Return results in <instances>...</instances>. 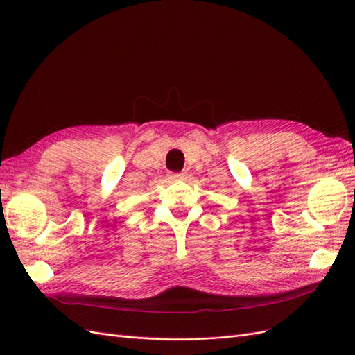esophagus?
Instances as JSON below:
<instances>
[{"label": "esophagus", "instance_id": "34e87169", "mask_svg": "<svg viewBox=\"0 0 355 355\" xmlns=\"http://www.w3.org/2000/svg\"><path fill=\"white\" fill-rule=\"evenodd\" d=\"M170 179L173 182H182V180L187 179V175L185 173H171Z\"/></svg>", "mask_w": 355, "mask_h": 355}]
</instances>
